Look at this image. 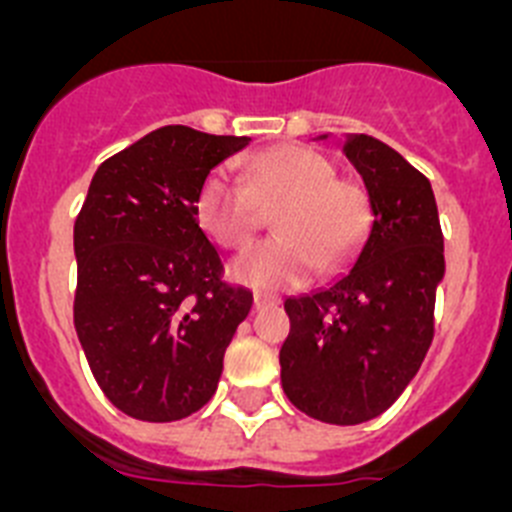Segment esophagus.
Segmentation results:
<instances>
[{"instance_id": "obj_1", "label": "esophagus", "mask_w": 512, "mask_h": 512, "mask_svg": "<svg viewBox=\"0 0 512 512\" xmlns=\"http://www.w3.org/2000/svg\"><path fill=\"white\" fill-rule=\"evenodd\" d=\"M274 305H279V297L271 295V292H256V295H253V307H256V310Z\"/></svg>"}]
</instances>
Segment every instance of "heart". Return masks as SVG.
Listing matches in <instances>:
<instances>
[{
	"mask_svg": "<svg viewBox=\"0 0 512 512\" xmlns=\"http://www.w3.org/2000/svg\"><path fill=\"white\" fill-rule=\"evenodd\" d=\"M274 212V238L248 248L230 264L235 282L259 289L295 287L315 266L341 269L354 259L372 225L369 194L307 146H277L241 169V179L217 169L194 197L200 228L217 246L241 251Z\"/></svg>",
	"mask_w": 512,
	"mask_h": 512,
	"instance_id": "obj_1",
	"label": "heart"
}]
</instances>
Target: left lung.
<instances>
[{
    "instance_id": "8db88e82",
    "label": "left lung",
    "mask_w": 512,
    "mask_h": 512,
    "mask_svg": "<svg viewBox=\"0 0 512 512\" xmlns=\"http://www.w3.org/2000/svg\"><path fill=\"white\" fill-rule=\"evenodd\" d=\"M343 153L364 179L374 220L346 274L284 302L279 364L297 410L356 425L382 415L418 374L446 264L431 182L372 135H348Z\"/></svg>"
}]
</instances>
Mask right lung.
<instances>
[{
	"label": "right lung",
	"mask_w": 512,
	"mask_h": 512,
	"mask_svg": "<svg viewBox=\"0 0 512 512\" xmlns=\"http://www.w3.org/2000/svg\"><path fill=\"white\" fill-rule=\"evenodd\" d=\"M248 140L166 125L89 184L74 223V325L97 384L130 418L171 423L207 405L251 312L194 215L207 174Z\"/></svg>",
	"instance_id": "obj_1"
}]
</instances>
